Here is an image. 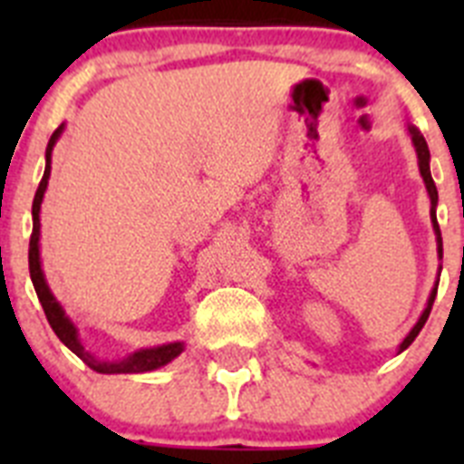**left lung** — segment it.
<instances>
[{"mask_svg":"<svg viewBox=\"0 0 464 464\" xmlns=\"http://www.w3.org/2000/svg\"><path fill=\"white\" fill-rule=\"evenodd\" d=\"M409 134H411V141H413V149H416V155H418V169H420V176H423L425 181V188H428V195H430V218H432V227H434V235H437V253H440V257L444 256V246H441V229H440V223H437V199H440V195H437V186H434L432 181V174H430V149H428V141L423 139V134L418 132L416 127L409 125ZM437 285H440V281L434 283L432 293H430V299H428V306H425V311L420 314V318H418V323L413 325V330L409 332L407 337H404V342L400 343V351L397 353H401L404 348L411 346L413 339L418 337V332L423 330L425 321H428L430 311H432V304H434V297H437Z\"/></svg>","mask_w":464,"mask_h":464,"instance_id":"left-lung-1","label":"left lung"}]
</instances>
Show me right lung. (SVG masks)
<instances>
[{
	"instance_id": "right-lung-1",
	"label": "right lung",
	"mask_w": 464,
	"mask_h": 464,
	"mask_svg": "<svg viewBox=\"0 0 464 464\" xmlns=\"http://www.w3.org/2000/svg\"><path fill=\"white\" fill-rule=\"evenodd\" d=\"M64 125H60L53 132L51 141H48L46 149V171H44V179H41L39 188H36L34 202H32V237H30V276L34 283L36 297H39L41 306H44V314H46L48 323H51L53 332L57 334V339L64 343V346L72 351V353L79 355L83 362H88L90 370L100 372V374H141V372H153L165 367L167 362L176 358V355L183 353V342L174 343H162V346L155 348H141L137 353L127 355L125 360H118V362H104V360H97L94 355H90L83 348L79 339V330L69 321V315L64 314V309L60 306V302L55 299V295L48 288L46 276H44V269H41V256H39V229H41V202H44V192L48 188V179H51V153L55 141L63 134Z\"/></svg>"
}]
</instances>
